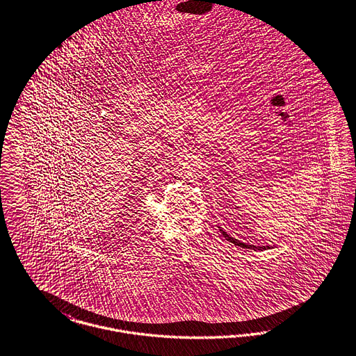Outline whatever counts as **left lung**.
Segmentation results:
<instances>
[{
    "mask_svg": "<svg viewBox=\"0 0 356 356\" xmlns=\"http://www.w3.org/2000/svg\"><path fill=\"white\" fill-rule=\"evenodd\" d=\"M219 232H222V235L225 236V239L226 241H229V242H232V245H235V246H238V248H246V250H254V251H264V250H270V246H257V245H250V243H245V242H242V241H239V239H235V238H232L230 234H227V232H225L222 227H219Z\"/></svg>",
    "mask_w": 356,
    "mask_h": 356,
    "instance_id": "8db88e82",
    "label": "left lung"
}]
</instances>
